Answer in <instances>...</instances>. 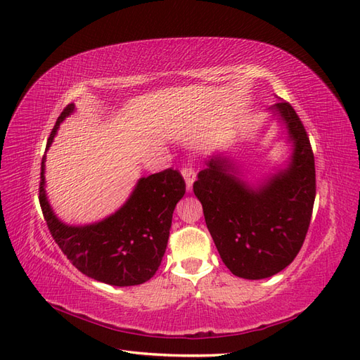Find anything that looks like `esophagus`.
<instances>
[{
    "mask_svg": "<svg viewBox=\"0 0 360 360\" xmlns=\"http://www.w3.org/2000/svg\"><path fill=\"white\" fill-rule=\"evenodd\" d=\"M182 176H184L186 179V186H187V190L188 192H192V187H193V182H195V178H196V173L192 167H184L181 170Z\"/></svg>",
    "mask_w": 360,
    "mask_h": 360,
    "instance_id": "1",
    "label": "esophagus"
}]
</instances>
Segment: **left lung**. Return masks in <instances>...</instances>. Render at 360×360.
Segmentation results:
<instances>
[{
  "label": "left lung",
  "mask_w": 360,
  "mask_h": 360,
  "mask_svg": "<svg viewBox=\"0 0 360 360\" xmlns=\"http://www.w3.org/2000/svg\"><path fill=\"white\" fill-rule=\"evenodd\" d=\"M277 111L294 153L288 168L252 187L227 158L212 156L193 192L223 263L236 277L267 278L294 262L307 238L316 200V167L309 137L290 103Z\"/></svg>",
  "instance_id": "obj_1"
}]
</instances>
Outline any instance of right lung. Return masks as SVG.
I'll return each mask as SVG.
<instances>
[{"instance_id":"add662e5","label":"right lung","mask_w":360,"mask_h":360,"mask_svg":"<svg viewBox=\"0 0 360 360\" xmlns=\"http://www.w3.org/2000/svg\"><path fill=\"white\" fill-rule=\"evenodd\" d=\"M74 111L70 103L60 114L48 148L58 125ZM44 156L40 173V205L52 238L77 269L97 281L112 286H134L148 281L162 262L170 236L176 204L186 193V182L178 170L141 178L122 207L101 223L68 226L51 209L44 192Z\"/></svg>"}]
</instances>
